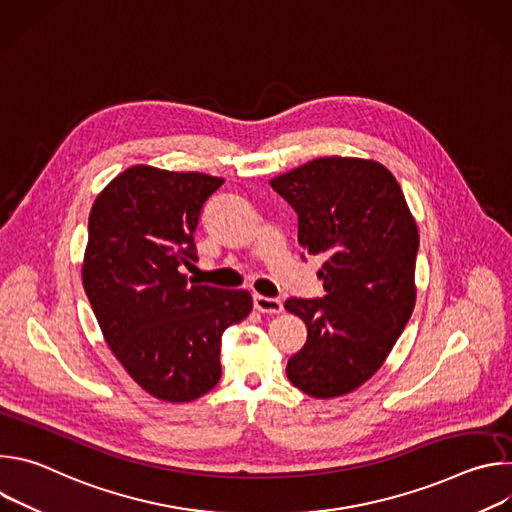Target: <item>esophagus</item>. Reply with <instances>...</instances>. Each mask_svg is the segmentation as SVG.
<instances>
[{
    "label": "esophagus",
    "mask_w": 512,
    "mask_h": 512,
    "mask_svg": "<svg viewBox=\"0 0 512 512\" xmlns=\"http://www.w3.org/2000/svg\"><path fill=\"white\" fill-rule=\"evenodd\" d=\"M253 306L261 314H281L283 304L275 298H265V296H253Z\"/></svg>",
    "instance_id": "1"
}]
</instances>
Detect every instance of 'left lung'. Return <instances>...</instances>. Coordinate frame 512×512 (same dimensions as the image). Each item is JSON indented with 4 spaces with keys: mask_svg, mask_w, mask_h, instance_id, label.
Wrapping results in <instances>:
<instances>
[{
    "mask_svg": "<svg viewBox=\"0 0 512 512\" xmlns=\"http://www.w3.org/2000/svg\"><path fill=\"white\" fill-rule=\"evenodd\" d=\"M298 212V243L326 261L322 300L289 298L308 340L287 360V379L332 399L367 383L415 308L419 231L395 176L375 160L316 158L269 180Z\"/></svg>",
    "mask_w": 512,
    "mask_h": 512,
    "instance_id": "1",
    "label": "left lung"
}]
</instances>
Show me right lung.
Returning <instances> with one entry per match:
<instances>
[{"label": "right lung", "instance_id": "right-lung-1", "mask_svg": "<svg viewBox=\"0 0 512 512\" xmlns=\"http://www.w3.org/2000/svg\"><path fill=\"white\" fill-rule=\"evenodd\" d=\"M223 178L137 164L89 216L83 285L113 356L152 397L188 403L221 379V340L253 308L247 289L188 285L194 231Z\"/></svg>", "mask_w": 512, "mask_h": 512}]
</instances>
